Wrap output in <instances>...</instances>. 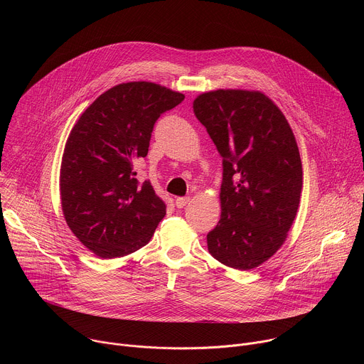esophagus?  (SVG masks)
Returning <instances> with one entry per match:
<instances>
[{
	"mask_svg": "<svg viewBox=\"0 0 364 364\" xmlns=\"http://www.w3.org/2000/svg\"><path fill=\"white\" fill-rule=\"evenodd\" d=\"M188 203H190V197H178L176 200V205L178 207V209H183V207H186Z\"/></svg>",
	"mask_w": 364,
	"mask_h": 364,
	"instance_id": "obj_1",
	"label": "esophagus"
}]
</instances>
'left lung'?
I'll return each instance as SVG.
<instances>
[{"mask_svg": "<svg viewBox=\"0 0 364 364\" xmlns=\"http://www.w3.org/2000/svg\"><path fill=\"white\" fill-rule=\"evenodd\" d=\"M193 111L223 159L222 215L207 235L209 252L229 268L253 269L284 245L298 212L304 177L295 135L261 90L204 92Z\"/></svg>", "mask_w": 364, "mask_h": 364, "instance_id": "1", "label": "left lung"}]
</instances>
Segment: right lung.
<instances>
[{
    "label": "right lung",
    "instance_id": "add662e5",
    "mask_svg": "<svg viewBox=\"0 0 364 364\" xmlns=\"http://www.w3.org/2000/svg\"><path fill=\"white\" fill-rule=\"evenodd\" d=\"M184 95L154 82L119 83L96 97L73 125L60 166L65 220L103 259L145 246L166 216L149 181L136 180L155 121Z\"/></svg>",
    "mask_w": 364,
    "mask_h": 364
}]
</instances>
